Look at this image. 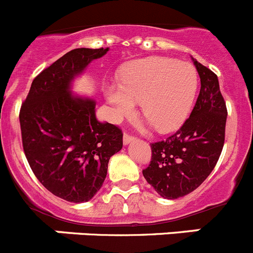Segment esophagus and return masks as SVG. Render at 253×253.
I'll return each instance as SVG.
<instances>
[{"mask_svg": "<svg viewBox=\"0 0 253 253\" xmlns=\"http://www.w3.org/2000/svg\"><path fill=\"white\" fill-rule=\"evenodd\" d=\"M123 139H124V144H128V143H130L131 140L135 139V137H134L133 134L126 133V131H125V133H124V138H123Z\"/></svg>", "mask_w": 253, "mask_h": 253, "instance_id": "obj_1", "label": "esophagus"}]
</instances>
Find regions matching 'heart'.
Returning a JSON list of instances; mask_svg holds the SVG:
<instances>
[{"instance_id": "obj_1", "label": "heart", "mask_w": 253, "mask_h": 253, "mask_svg": "<svg viewBox=\"0 0 253 253\" xmlns=\"http://www.w3.org/2000/svg\"><path fill=\"white\" fill-rule=\"evenodd\" d=\"M198 72L190 63L169 58L137 60L119 75V84L106 88L116 116L133 111L140 101L143 115L160 131L178 128L189 116L198 91Z\"/></svg>"}]
</instances>
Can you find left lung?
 <instances>
[{
  "label": "left lung",
  "mask_w": 253,
  "mask_h": 253,
  "mask_svg": "<svg viewBox=\"0 0 253 253\" xmlns=\"http://www.w3.org/2000/svg\"><path fill=\"white\" fill-rule=\"evenodd\" d=\"M200 76V93L190 118L175 134L151 144L152 157L143 176L162 198L193 193L207 180L222 153L227 106L218 77L194 60Z\"/></svg>",
  "instance_id": "left-lung-1"
}]
</instances>
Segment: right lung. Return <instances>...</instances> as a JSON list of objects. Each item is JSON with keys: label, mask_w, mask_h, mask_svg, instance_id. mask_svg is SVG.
<instances>
[{"label": "right lung", "mask_w": 253, "mask_h": 253, "mask_svg": "<svg viewBox=\"0 0 253 253\" xmlns=\"http://www.w3.org/2000/svg\"><path fill=\"white\" fill-rule=\"evenodd\" d=\"M109 48H78L43 69L20 109L22 148L30 169L53 195L88 202L101 189L107 163L123 147V131L97 122L95 101L75 97L71 82Z\"/></svg>", "instance_id": "add662e5"}]
</instances>
